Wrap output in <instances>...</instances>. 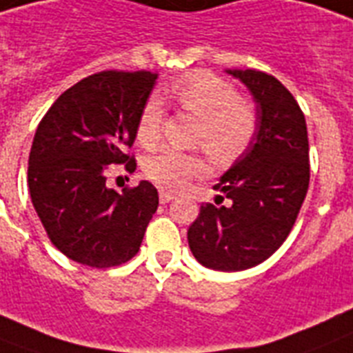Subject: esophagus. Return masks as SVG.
<instances>
[{
  "instance_id": "34e87169",
  "label": "esophagus",
  "mask_w": 353,
  "mask_h": 353,
  "mask_svg": "<svg viewBox=\"0 0 353 353\" xmlns=\"http://www.w3.org/2000/svg\"><path fill=\"white\" fill-rule=\"evenodd\" d=\"M174 199V195L170 192H165V190H159V203L165 204V203H170Z\"/></svg>"
}]
</instances>
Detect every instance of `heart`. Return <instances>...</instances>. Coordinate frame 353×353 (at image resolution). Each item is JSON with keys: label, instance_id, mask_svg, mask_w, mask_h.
<instances>
[{"label": "heart", "instance_id": "obj_1", "mask_svg": "<svg viewBox=\"0 0 353 353\" xmlns=\"http://www.w3.org/2000/svg\"><path fill=\"white\" fill-rule=\"evenodd\" d=\"M168 97L185 111L199 118L194 143L203 145L217 161L241 156L259 129V112L251 100L236 94L235 85L208 71H194L177 79L168 88ZM165 108L158 97L143 103L136 136L145 147L159 140ZM206 163L199 154L163 149L143 165L145 176L167 190H183L194 177L203 176Z\"/></svg>", "mask_w": 353, "mask_h": 353}]
</instances>
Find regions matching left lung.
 <instances>
[{"label":"left lung","mask_w":353,"mask_h":353,"mask_svg":"<svg viewBox=\"0 0 353 353\" xmlns=\"http://www.w3.org/2000/svg\"><path fill=\"white\" fill-rule=\"evenodd\" d=\"M228 73L250 88L259 129L213 186L230 204L203 203L188 228V245L204 268L244 271L268 260L294 226L309 190V136L303 111L278 79L256 70Z\"/></svg>","instance_id":"1"}]
</instances>
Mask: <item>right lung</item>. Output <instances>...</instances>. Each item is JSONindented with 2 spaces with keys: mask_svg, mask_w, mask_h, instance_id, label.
<instances>
[{
  "mask_svg": "<svg viewBox=\"0 0 353 353\" xmlns=\"http://www.w3.org/2000/svg\"><path fill=\"white\" fill-rule=\"evenodd\" d=\"M158 73L108 70L85 77L53 102L28 158L32 204L52 244L82 265L108 269L138 253L158 210V190L140 181L109 188V165L136 170L127 154Z\"/></svg>",
  "mask_w": 353,
  "mask_h": 353,
  "instance_id": "add662e5",
  "label": "right lung"
}]
</instances>
